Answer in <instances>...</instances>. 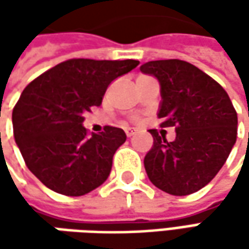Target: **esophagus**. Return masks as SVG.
<instances>
[{
	"label": "esophagus",
	"instance_id": "34e87169",
	"mask_svg": "<svg viewBox=\"0 0 249 249\" xmlns=\"http://www.w3.org/2000/svg\"><path fill=\"white\" fill-rule=\"evenodd\" d=\"M134 134H136V130L126 129V136H127V137H131V136H134Z\"/></svg>",
	"mask_w": 249,
	"mask_h": 249
}]
</instances>
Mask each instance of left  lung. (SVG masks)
Listing matches in <instances>:
<instances>
[{
	"label": "left lung",
	"instance_id": "left-lung-1",
	"mask_svg": "<svg viewBox=\"0 0 249 249\" xmlns=\"http://www.w3.org/2000/svg\"><path fill=\"white\" fill-rule=\"evenodd\" d=\"M140 71L160 86V127H176L167 141L149 130L154 145L144 158L151 183L172 196L205 187L225 165L237 139V112L223 87L191 63L151 61Z\"/></svg>",
	"mask_w": 249,
	"mask_h": 249
}]
</instances>
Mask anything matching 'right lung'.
I'll return each mask as SVG.
<instances>
[{
	"label": "right lung",
	"instance_id": "obj_1",
	"mask_svg": "<svg viewBox=\"0 0 249 249\" xmlns=\"http://www.w3.org/2000/svg\"><path fill=\"white\" fill-rule=\"evenodd\" d=\"M139 63L71 59L24 89L12 112L15 141L29 170L44 186L80 196L108 178L113 154L126 141V133L105 126L89 137L84 115L100 107L110 83Z\"/></svg>",
	"mask_w": 249,
	"mask_h": 249
}]
</instances>
